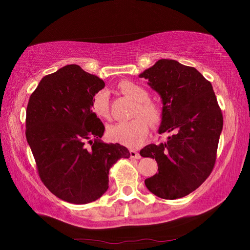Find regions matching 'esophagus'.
Here are the masks:
<instances>
[{
  "label": "esophagus",
  "mask_w": 250,
  "mask_h": 250,
  "mask_svg": "<svg viewBox=\"0 0 250 250\" xmlns=\"http://www.w3.org/2000/svg\"><path fill=\"white\" fill-rule=\"evenodd\" d=\"M130 157L134 158V159H140L141 155H140V152H137L136 150H130Z\"/></svg>",
  "instance_id": "esophagus-1"
}]
</instances>
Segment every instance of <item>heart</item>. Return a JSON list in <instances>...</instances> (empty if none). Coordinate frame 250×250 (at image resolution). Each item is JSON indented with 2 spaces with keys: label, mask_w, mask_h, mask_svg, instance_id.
<instances>
[{
  "label": "heart",
  "mask_w": 250,
  "mask_h": 250,
  "mask_svg": "<svg viewBox=\"0 0 250 250\" xmlns=\"http://www.w3.org/2000/svg\"><path fill=\"white\" fill-rule=\"evenodd\" d=\"M119 89L125 94L136 101L133 115L142 113L148 119L151 125H156L161 121L162 113L159 106L148 100V91L132 82H122ZM91 108L93 113L100 118H108L109 116V98L106 90H100L93 95ZM148 133V122L142 116L134 117L130 121L117 122L108 126V139L129 148L139 147L145 141Z\"/></svg>",
  "instance_id": "1"
}]
</instances>
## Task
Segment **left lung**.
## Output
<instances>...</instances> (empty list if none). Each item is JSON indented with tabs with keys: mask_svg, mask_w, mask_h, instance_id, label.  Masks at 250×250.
<instances>
[{
	"mask_svg": "<svg viewBox=\"0 0 250 250\" xmlns=\"http://www.w3.org/2000/svg\"><path fill=\"white\" fill-rule=\"evenodd\" d=\"M139 76L161 98L159 134L171 133L167 142L140 151L158 163L159 172L145 185L161 199L183 198L199 188L215 166L224 118L213 86L196 68L168 59Z\"/></svg>",
	"mask_w": 250,
	"mask_h": 250,
	"instance_id": "8db88e82",
	"label": "left lung"
}]
</instances>
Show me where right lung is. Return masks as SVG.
Here are the masks:
<instances>
[{
  "instance_id": "obj_1",
  "label": "right lung",
  "mask_w": 250,
  "mask_h": 250,
  "mask_svg": "<svg viewBox=\"0 0 250 250\" xmlns=\"http://www.w3.org/2000/svg\"><path fill=\"white\" fill-rule=\"evenodd\" d=\"M104 87L98 76L66 65L42 78L26 107L25 136L40 177L68 203L101 198L108 189L109 168L130 157L125 146L101 141L105 128L91 102Z\"/></svg>"
}]
</instances>
